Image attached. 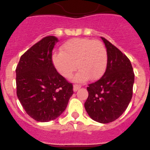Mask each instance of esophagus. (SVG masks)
<instances>
[{"label": "esophagus", "mask_w": 150, "mask_h": 150, "mask_svg": "<svg viewBox=\"0 0 150 150\" xmlns=\"http://www.w3.org/2000/svg\"><path fill=\"white\" fill-rule=\"evenodd\" d=\"M81 88V86L80 85H78V84H74V91H76L78 89Z\"/></svg>", "instance_id": "1"}]
</instances>
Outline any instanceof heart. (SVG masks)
Instances as JSON below:
<instances>
[{"label":"heart","instance_id":"b5f03b06","mask_svg":"<svg viewBox=\"0 0 150 150\" xmlns=\"http://www.w3.org/2000/svg\"><path fill=\"white\" fill-rule=\"evenodd\" d=\"M54 65L62 76L69 79L77 67L76 81L95 80L103 76L107 65V52L99 40L89 38H74L67 41L61 52L52 56Z\"/></svg>","mask_w":150,"mask_h":150}]
</instances>
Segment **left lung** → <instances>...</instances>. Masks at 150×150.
<instances>
[{"label": "left lung", "mask_w": 150, "mask_h": 150, "mask_svg": "<svg viewBox=\"0 0 150 150\" xmlns=\"http://www.w3.org/2000/svg\"><path fill=\"white\" fill-rule=\"evenodd\" d=\"M101 39L107 48V69L100 79L87 87L88 97L84 106L92 120L109 123L122 114L132 100L134 74L128 57L110 41Z\"/></svg>", "instance_id": "8db88e82"}]
</instances>
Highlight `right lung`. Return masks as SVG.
I'll return each instance as SVG.
<instances>
[{
  "label": "right lung",
  "instance_id": "add662e5",
  "mask_svg": "<svg viewBox=\"0 0 150 150\" xmlns=\"http://www.w3.org/2000/svg\"><path fill=\"white\" fill-rule=\"evenodd\" d=\"M58 38H43L21 56L16 69V94L27 114L38 122L59 117L74 94L72 83L57 72L52 53Z\"/></svg>",
  "mask_w": 150,
  "mask_h": 150
}]
</instances>
